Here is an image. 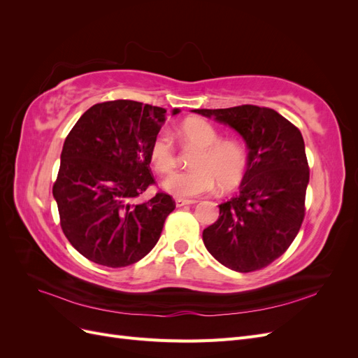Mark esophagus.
<instances>
[{
	"label": "esophagus",
	"mask_w": 358,
	"mask_h": 358,
	"mask_svg": "<svg viewBox=\"0 0 358 358\" xmlns=\"http://www.w3.org/2000/svg\"><path fill=\"white\" fill-rule=\"evenodd\" d=\"M196 200H187V199H176V206L180 208V206H185V204H194Z\"/></svg>",
	"instance_id": "34e87169"
}]
</instances>
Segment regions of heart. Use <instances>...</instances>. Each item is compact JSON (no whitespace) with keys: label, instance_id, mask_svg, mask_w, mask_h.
I'll return each mask as SVG.
<instances>
[{"label":"heart","instance_id":"1","mask_svg":"<svg viewBox=\"0 0 358 358\" xmlns=\"http://www.w3.org/2000/svg\"><path fill=\"white\" fill-rule=\"evenodd\" d=\"M180 142L196 148L191 158L194 169L173 173L164 188L176 197H197L213 191L216 182L222 189L241 182L246 167V150L234 138H220V131L204 119H188L178 128ZM149 158L159 175H169L178 166V150L169 133H158L149 146Z\"/></svg>","mask_w":358,"mask_h":358}]
</instances>
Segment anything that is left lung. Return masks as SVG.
<instances>
[{
	"mask_svg": "<svg viewBox=\"0 0 358 358\" xmlns=\"http://www.w3.org/2000/svg\"><path fill=\"white\" fill-rule=\"evenodd\" d=\"M194 112L233 127L249 149L241 191L220 204L218 220L203 230L204 246L236 272L262 270L287 251L305 220L309 164L300 129L252 104Z\"/></svg>",
	"mask_w": 358,
	"mask_h": 358,
	"instance_id": "1",
	"label": "left lung"
}]
</instances>
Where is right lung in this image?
I'll return each instance as SVG.
<instances>
[{
  "label": "right lung",
  "mask_w": 358,
  "mask_h": 358,
  "mask_svg": "<svg viewBox=\"0 0 358 358\" xmlns=\"http://www.w3.org/2000/svg\"><path fill=\"white\" fill-rule=\"evenodd\" d=\"M179 113L178 109L173 115ZM166 109L131 100L94 104L71 128L61 152L53 197L69 242L90 262L127 267L150 252L176 203L155 185L149 146Z\"/></svg>",
  "instance_id": "right-lung-1"
}]
</instances>
